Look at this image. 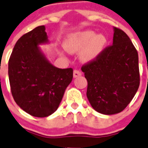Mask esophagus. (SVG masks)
<instances>
[{"mask_svg":"<svg viewBox=\"0 0 148 148\" xmlns=\"http://www.w3.org/2000/svg\"><path fill=\"white\" fill-rule=\"evenodd\" d=\"M81 75H82V73L79 70H77V69L74 70V72H73V77L74 78H77V77H79Z\"/></svg>","mask_w":148,"mask_h":148,"instance_id":"obj_1","label":"esophagus"}]
</instances>
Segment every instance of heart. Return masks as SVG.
<instances>
[{
    "label": "heart",
    "instance_id": "obj_1",
    "mask_svg": "<svg viewBox=\"0 0 148 148\" xmlns=\"http://www.w3.org/2000/svg\"><path fill=\"white\" fill-rule=\"evenodd\" d=\"M106 38L93 30H84L67 36L64 41V47L68 52H79V59L84 63L93 61L103 51L106 44Z\"/></svg>",
    "mask_w": 148,
    "mask_h": 148
}]
</instances>
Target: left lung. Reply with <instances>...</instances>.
I'll return each mask as SVG.
<instances>
[{"label": "left lung", "mask_w": 148, "mask_h": 148, "mask_svg": "<svg viewBox=\"0 0 148 148\" xmlns=\"http://www.w3.org/2000/svg\"><path fill=\"white\" fill-rule=\"evenodd\" d=\"M113 30L112 45L82 67L88 81L90 103L94 110L107 115L122 112L136 95L140 83L136 48L126 33L117 27Z\"/></svg>", "instance_id": "left-lung-1"}]
</instances>
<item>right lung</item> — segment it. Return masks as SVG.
I'll return each instance as SVG.
<instances>
[{"label": "right lung", "mask_w": 148, "mask_h": 148, "mask_svg": "<svg viewBox=\"0 0 148 148\" xmlns=\"http://www.w3.org/2000/svg\"><path fill=\"white\" fill-rule=\"evenodd\" d=\"M49 43L45 27L38 26L18 39L9 60L14 100L34 117H45L54 113L73 80L72 68L60 69L48 60L40 45Z\"/></svg>", "instance_id": "1"}]
</instances>
